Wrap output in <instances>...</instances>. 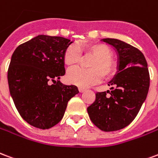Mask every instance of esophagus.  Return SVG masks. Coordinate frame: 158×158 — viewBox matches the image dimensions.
Wrapping results in <instances>:
<instances>
[{
  "label": "esophagus",
  "instance_id": "34e87169",
  "mask_svg": "<svg viewBox=\"0 0 158 158\" xmlns=\"http://www.w3.org/2000/svg\"><path fill=\"white\" fill-rule=\"evenodd\" d=\"M78 89H79V92H80V93H83V92L86 91V89H85V88H82V87H79Z\"/></svg>",
  "mask_w": 158,
  "mask_h": 158
}]
</instances>
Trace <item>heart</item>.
<instances>
[{
    "instance_id": "obj_1",
    "label": "heart",
    "mask_w": 158,
    "mask_h": 158,
    "mask_svg": "<svg viewBox=\"0 0 158 158\" xmlns=\"http://www.w3.org/2000/svg\"><path fill=\"white\" fill-rule=\"evenodd\" d=\"M82 49L87 54H93L95 58L89 64L90 70L81 68L69 70L66 73V81L69 83L80 87H87L99 82L103 76L104 77H109L114 74L116 65L111 60L112 51L108 46L95 43L84 45ZM81 56V50L77 46H69L64 54V62L68 66H74L79 63Z\"/></svg>"
}]
</instances>
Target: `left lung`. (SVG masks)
Returning <instances> with one entry per match:
<instances>
[{"mask_svg":"<svg viewBox=\"0 0 158 158\" xmlns=\"http://www.w3.org/2000/svg\"><path fill=\"white\" fill-rule=\"evenodd\" d=\"M102 41L115 49L118 71L108 84L111 92L97 93L96 100L87 108V113L101 131H118L130 125L137 115L147 98L150 76L145 56L135 47L116 39Z\"/></svg>","mask_w":158,"mask_h":158,"instance_id":"left-lung-1","label":"left lung"}]
</instances>
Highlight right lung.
Wrapping results in <instances>:
<instances>
[{"label": "right lung", "mask_w": 158, "mask_h": 158, "mask_svg": "<svg viewBox=\"0 0 158 158\" xmlns=\"http://www.w3.org/2000/svg\"><path fill=\"white\" fill-rule=\"evenodd\" d=\"M72 43L42 34L20 44L11 55L10 94L22 118L34 127L45 130L57 125L68 101L79 93L77 87L59 81L65 73L64 54Z\"/></svg>", "instance_id": "1"}]
</instances>
